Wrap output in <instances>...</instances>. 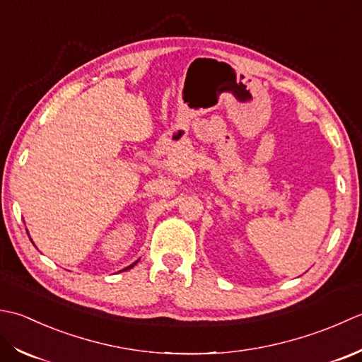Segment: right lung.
<instances>
[{"label": "right lung", "mask_w": 362, "mask_h": 362, "mask_svg": "<svg viewBox=\"0 0 362 362\" xmlns=\"http://www.w3.org/2000/svg\"><path fill=\"white\" fill-rule=\"evenodd\" d=\"M134 264H137V262H134ZM134 264H131L129 267H127V269H124V270H128V269H131V267H134Z\"/></svg>", "instance_id": "add662e5"}]
</instances>
